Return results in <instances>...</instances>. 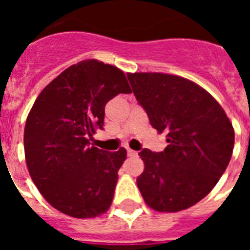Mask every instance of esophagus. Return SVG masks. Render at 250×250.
I'll use <instances>...</instances> for the list:
<instances>
[{
	"instance_id": "obj_1",
	"label": "esophagus",
	"mask_w": 250,
	"mask_h": 250,
	"mask_svg": "<svg viewBox=\"0 0 250 250\" xmlns=\"http://www.w3.org/2000/svg\"><path fill=\"white\" fill-rule=\"evenodd\" d=\"M127 156H130V158H135V156H138V152L134 151V150L131 149H127Z\"/></svg>"
}]
</instances>
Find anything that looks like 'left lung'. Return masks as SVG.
Returning a JSON list of instances; mask_svg holds the SVG:
<instances>
[{"instance_id":"left-lung-1","label":"left lung","mask_w":250,"mask_h":250,"mask_svg":"<svg viewBox=\"0 0 250 250\" xmlns=\"http://www.w3.org/2000/svg\"><path fill=\"white\" fill-rule=\"evenodd\" d=\"M139 105L167 147L143 149L144 173L138 188L158 211L184 210L210 193L230 161L234 130L222 106L209 92L184 77L159 72L127 75Z\"/></svg>"}]
</instances>
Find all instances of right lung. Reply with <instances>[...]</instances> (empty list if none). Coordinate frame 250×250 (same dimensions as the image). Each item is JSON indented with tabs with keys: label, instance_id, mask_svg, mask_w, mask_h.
Listing matches in <instances>:
<instances>
[{
	"label": "right lung",
	"instance_id": "1",
	"mask_svg": "<svg viewBox=\"0 0 250 250\" xmlns=\"http://www.w3.org/2000/svg\"><path fill=\"white\" fill-rule=\"evenodd\" d=\"M121 70L98 60L70 66L51 81L26 120V164L32 182L54 208L74 218H92L110 208L126 150L90 146L104 130L105 105L130 94Z\"/></svg>",
	"mask_w": 250,
	"mask_h": 250
}]
</instances>
